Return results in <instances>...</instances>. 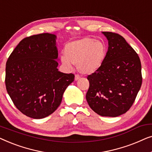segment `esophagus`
Instances as JSON below:
<instances>
[{
  "label": "esophagus",
  "mask_w": 152,
  "mask_h": 152,
  "mask_svg": "<svg viewBox=\"0 0 152 152\" xmlns=\"http://www.w3.org/2000/svg\"><path fill=\"white\" fill-rule=\"evenodd\" d=\"M80 78V76L79 75H77V74L75 75V80L77 81Z\"/></svg>",
  "instance_id": "esophagus-1"
}]
</instances>
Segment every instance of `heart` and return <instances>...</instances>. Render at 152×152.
Wrapping results in <instances>:
<instances>
[{
	"mask_svg": "<svg viewBox=\"0 0 152 152\" xmlns=\"http://www.w3.org/2000/svg\"><path fill=\"white\" fill-rule=\"evenodd\" d=\"M106 55L107 47L102 41L85 37L66 44L61 61L67 68L74 64L80 72L88 75L101 67Z\"/></svg>",
	"mask_w": 152,
	"mask_h": 152,
	"instance_id": "1",
	"label": "heart"
}]
</instances>
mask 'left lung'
Listing matches in <instances>:
<instances>
[{
    "label": "left lung",
    "mask_w": 152,
    "mask_h": 152,
    "mask_svg": "<svg viewBox=\"0 0 152 152\" xmlns=\"http://www.w3.org/2000/svg\"><path fill=\"white\" fill-rule=\"evenodd\" d=\"M109 41L104 61L98 70L88 75L86 98L95 113L117 117L129 111L141 85V63L138 54L121 35L103 32Z\"/></svg>",
    "instance_id": "left-lung-1"
}]
</instances>
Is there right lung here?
Returning <instances> with one entry per match:
<instances>
[{
    "label": "right lung",
    "instance_id": "obj_1",
    "mask_svg": "<svg viewBox=\"0 0 152 152\" xmlns=\"http://www.w3.org/2000/svg\"><path fill=\"white\" fill-rule=\"evenodd\" d=\"M56 36L43 33L26 37L8 58L6 89L15 107L28 117L41 119L55 111L72 73L58 71Z\"/></svg>",
    "mask_w": 152,
    "mask_h": 152
}]
</instances>
